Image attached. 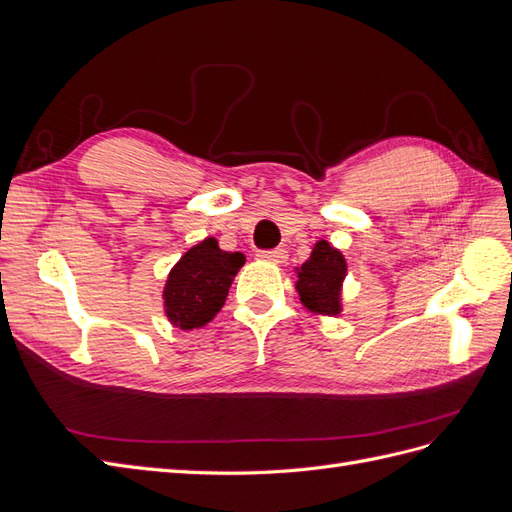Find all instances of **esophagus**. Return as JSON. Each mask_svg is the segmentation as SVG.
<instances>
[{
  "instance_id": "esophagus-1",
  "label": "esophagus",
  "mask_w": 512,
  "mask_h": 512,
  "mask_svg": "<svg viewBox=\"0 0 512 512\" xmlns=\"http://www.w3.org/2000/svg\"><path fill=\"white\" fill-rule=\"evenodd\" d=\"M256 258L273 262V265H282V262L288 258V252L284 250V247H275V250H260L256 254Z\"/></svg>"
}]
</instances>
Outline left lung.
I'll list each match as a JSON object with an SVG mask.
<instances>
[{
  "label": "left lung",
  "mask_w": 512,
  "mask_h": 512,
  "mask_svg": "<svg viewBox=\"0 0 512 512\" xmlns=\"http://www.w3.org/2000/svg\"><path fill=\"white\" fill-rule=\"evenodd\" d=\"M346 258L335 247L320 239L312 256L297 269V288L301 303L314 314L339 316L342 314V286L346 277Z\"/></svg>",
  "instance_id": "obj_1"
}]
</instances>
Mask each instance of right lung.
I'll return each instance as SVG.
<instances>
[{"instance_id":"1","label":"right lung","mask_w":512,"mask_h":512,"mask_svg":"<svg viewBox=\"0 0 512 512\" xmlns=\"http://www.w3.org/2000/svg\"><path fill=\"white\" fill-rule=\"evenodd\" d=\"M243 262L241 252L220 250L213 237L190 247L168 273L162 294L166 318L183 331L205 327L224 307Z\"/></svg>"}]
</instances>
